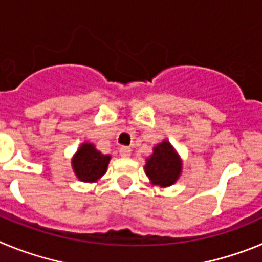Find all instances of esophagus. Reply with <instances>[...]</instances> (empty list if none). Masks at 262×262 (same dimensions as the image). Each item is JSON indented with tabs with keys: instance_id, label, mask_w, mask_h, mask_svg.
<instances>
[{
	"instance_id": "34e87169",
	"label": "esophagus",
	"mask_w": 262,
	"mask_h": 262,
	"mask_svg": "<svg viewBox=\"0 0 262 262\" xmlns=\"http://www.w3.org/2000/svg\"><path fill=\"white\" fill-rule=\"evenodd\" d=\"M119 155L122 157H129V155H131V148H129V147H120L119 148Z\"/></svg>"
}]
</instances>
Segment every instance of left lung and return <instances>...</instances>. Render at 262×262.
I'll use <instances>...</instances> for the list:
<instances>
[{"instance_id": "8db88e82", "label": "left lung", "mask_w": 262, "mask_h": 262, "mask_svg": "<svg viewBox=\"0 0 262 262\" xmlns=\"http://www.w3.org/2000/svg\"><path fill=\"white\" fill-rule=\"evenodd\" d=\"M145 173L154 184L169 186L174 184L181 173V160L173 151L169 142H163L154 148V154L147 159Z\"/></svg>"}]
</instances>
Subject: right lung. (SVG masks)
Returning <instances> with one entry per match:
<instances>
[{"label":"right lung","instance_id":"obj_1","mask_svg":"<svg viewBox=\"0 0 262 262\" xmlns=\"http://www.w3.org/2000/svg\"><path fill=\"white\" fill-rule=\"evenodd\" d=\"M108 161V155H102L92 144H82L73 159V169L81 181L92 182L105 174Z\"/></svg>","mask_w":262,"mask_h":262}]
</instances>
